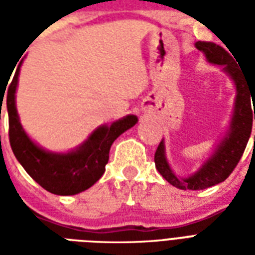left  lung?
I'll list each match as a JSON object with an SVG mask.
<instances>
[{"label":"left lung","instance_id":"obj_1","mask_svg":"<svg viewBox=\"0 0 255 255\" xmlns=\"http://www.w3.org/2000/svg\"><path fill=\"white\" fill-rule=\"evenodd\" d=\"M196 47L205 55L206 61L212 65L224 66L222 71L232 79L236 86L233 115L229 127L220 143L212 152V155L204 161L201 167L189 176H177L174 173L165 155L164 139L159 144L155 153L156 169L169 184L182 190H201L209 186L225 181L233 172L236 165L245 151L253 127V115L255 120V81H250L246 74L237 67L234 58L221 46L212 42H196ZM254 102L255 114L251 110ZM255 141V135H254Z\"/></svg>","mask_w":255,"mask_h":255}]
</instances>
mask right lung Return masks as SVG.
Listing matches in <instances>:
<instances>
[{
  "mask_svg": "<svg viewBox=\"0 0 255 255\" xmlns=\"http://www.w3.org/2000/svg\"><path fill=\"white\" fill-rule=\"evenodd\" d=\"M22 62H19L10 87L6 108L9 115V140L15 159L29 176L47 192L73 196L92 186L106 170L112 143L137 123V116L127 115L111 124L94 129L81 145L67 152L47 151L23 129L15 106V91ZM3 96H1V100Z\"/></svg>",
  "mask_w": 255,
  "mask_h": 255,
  "instance_id": "add662e5",
  "label": "right lung"
}]
</instances>
